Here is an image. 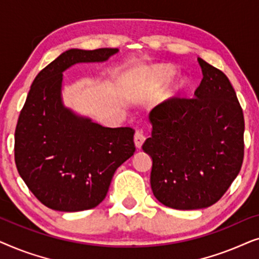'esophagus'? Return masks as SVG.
<instances>
[{
  "label": "esophagus",
  "mask_w": 259,
  "mask_h": 259,
  "mask_svg": "<svg viewBox=\"0 0 259 259\" xmlns=\"http://www.w3.org/2000/svg\"><path fill=\"white\" fill-rule=\"evenodd\" d=\"M145 139H146V138H145L143 132H140V131H137L136 134H134V144H136L137 148H140L141 146H143Z\"/></svg>",
  "instance_id": "34e87169"
}]
</instances>
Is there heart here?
I'll return each instance as SVG.
<instances>
[{"label":"heart","instance_id":"heart-1","mask_svg":"<svg viewBox=\"0 0 259 259\" xmlns=\"http://www.w3.org/2000/svg\"><path fill=\"white\" fill-rule=\"evenodd\" d=\"M152 74H153L154 79L157 80L159 83H165V82H167V81L171 80L173 74H175V70H173V68H171V67H168V66H158V67H155L153 70H152ZM185 87H186L185 81L184 80L178 81V82L175 84V87H173V94L179 93V92L185 90Z\"/></svg>","mask_w":259,"mask_h":259}]
</instances>
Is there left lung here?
<instances>
[{
  "label": "left lung",
  "instance_id": "1",
  "mask_svg": "<svg viewBox=\"0 0 259 259\" xmlns=\"http://www.w3.org/2000/svg\"><path fill=\"white\" fill-rule=\"evenodd\" d=\"M203 80L196 98L172 97L150 112L154 197L176 210L208 207L238 176L244 158V115L222 70L198 58Z\"/></svg>",
  "mask_w": 259,
  "mask_h": 259
}]
</instances>
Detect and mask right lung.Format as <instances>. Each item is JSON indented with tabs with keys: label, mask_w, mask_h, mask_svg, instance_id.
<instances>
[{
	"label": "right lung",
	"mask_w": 259,
	"mask_h": 259,
	"mask_svg": "<svg viewBox=\"0 0 259 259\" xmlns=\"http://www.w3.org/2000/svg\"><path fill=\"white\" fill-rule=\"evenodd\" d=\"M118 48L69 49L31 83L15 130V164L35 197L56 211L76 212L105 199L114 172L136 151L131 127L109 128L66 108L62 73L79 62H102Z\"/></svg>",
	"instance_id": "right-lung-1"
}]
</instances>
